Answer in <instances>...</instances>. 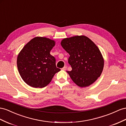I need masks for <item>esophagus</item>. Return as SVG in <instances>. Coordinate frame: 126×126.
<instances>
[{
	"label": "esophagus",
	"mask_w": 126,
	"mask_h": 126,
	"mask_svg": "<svg viewBox=\"0 0 126 126\" xmlns=\"http://www.w3.org/2000/svg\"><path fill=\"white\" fill-rule=\"evenodd\" d=\"M67 69V67L66 66H64V67H63V68H62V70H66Z\"/></svg>",
	"instance_id": "34e87169"
}]
</instances>
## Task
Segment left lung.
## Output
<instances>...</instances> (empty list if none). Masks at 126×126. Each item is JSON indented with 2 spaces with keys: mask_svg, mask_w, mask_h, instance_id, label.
Returning <instances> with one entry per match:
<instances>
[{
  "mask_svg": "<svg viewBox=\"0 0 126 126\" xmlns=\"http://www.w3.org/2000/svg\"><path fill=\"white\" fill-rule=\"evenodd\" d=\"M61 45L70 55L72 70L67 72L74 82L84 87L96 81L102 72L104 59L95 44L86 36L77 35L63 39Z\"/></svg>",
  "mask_w": 126,
  "mask_h": 126,
  "instance_id": "8db88e82",
  "label": "left lung"
}]
</instances>
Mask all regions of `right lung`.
I'll return each instance as SVG.
<instances>
[{
    "label": "right lung",
    "mask_w": 126,
    "mask_h": 126,
    "mask_svg": "<svg viewBox=\"0 0 126 126\" xmlns=\"http://www.w3.org/2000/svg\"><path fill=\"white\" fill-rule=\"evenodd\" d=\"M55 41L45 37H35L23 47L18 54L17 64L22 79L35 88L46 86L60 69L50 52Z\"/></svg>",
    "instance_id": "add662e5"
}]
</instances>
